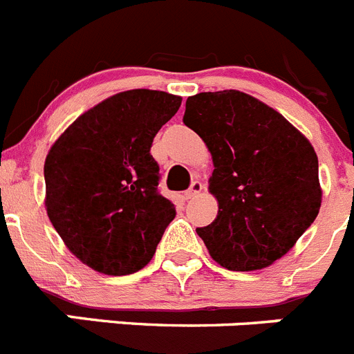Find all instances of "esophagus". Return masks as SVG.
Wrapping results in <instances>:
<instances>
[{
  "mask_svg": "<svg viewBox=\"0 0 354 354\" xmlns=\"http://www.w3.org/2000/svg\"><path fill=\"white\" fill-rule=\"evenodd\" d=\"M202 192H204V184L200 183V180H193L192 186H189V189L186 192V198L187 200L196 198V196H198Z\"/></svg>",
  "mask_w": 354,
  "mask_h": 354,
  "instance_id": "34e87169",
  "label": "esophagus"
}]
</instances>
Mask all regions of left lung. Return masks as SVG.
I'll return each mask as SVG.
<instances>
[{
	"label": "left lung",
	"instance_id": "1",
	"mask_svg": "<svg viewBox=\"0 0 354 354\" xmlns=\"http://www.w3.org/2000/svg\"><path fill=\"white\" fill-rule=\"evenodd\" d=\"M183 122L212 156L209 193L218 214L196 228L230 271L264 270L282 259L321 209L314 147L287 118L239 90L187 97Z\"/></svg>",
	"mask_w": 354,
	"mask_h": 354
}]
</instances>
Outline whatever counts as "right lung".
<instances>
[{"label": "right lung", "mask_w": 354, "mask_h": 354, "mask_svg": "<svg viewBox=\"0 0 354 354\" xmlns=\"http://www.w3.org/2000/svg\"><path fill=\"white\" fill-rule=\"evenodd\" d=\"M183 97L136 88L115 93L53 143L44 162L46 211L65 246L104 274H131L154 257L175 218L159 193L152 140Z\"/></svg>", "instance_id": "add662e5"}]
</instances>
